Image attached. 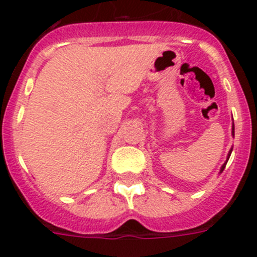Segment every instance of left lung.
I'll return each mask as SVG.
<instances>
[{
  "label": "left lung",
  "mask_w": 257,
  "mask_h": 257,
  "mask_svg": "<svg viewBox=\"0 0 257 257\" xmlns=\"http://www.w3.org/2000/svg\"><path fill=\"white\" fill-rule=\"evenodd\" d=\"M232 134H233V135H234V126H233V130H232ZM229 155H230V153H229ZM229 155H228V157H229ZM225 164H227V163H224V164H223V166H222V169H220V172H223V169H224V168H225Z\"/></svg>",
  "instance_id": "left-lung-1"
}]
</instances>
